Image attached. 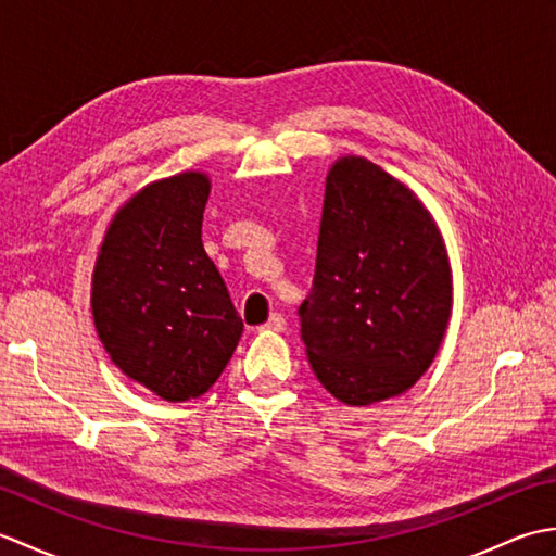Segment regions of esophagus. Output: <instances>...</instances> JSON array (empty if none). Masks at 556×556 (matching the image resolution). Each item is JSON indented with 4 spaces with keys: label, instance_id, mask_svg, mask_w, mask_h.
<instances>
[{
    "label": "esophagus",
    "instance_id": "34e87169",
    "mask_svg": "<svg viewBox=\"0 0 556 556\" xmlns=\"http://www.w3.org/2000/svg\"><path fill=\"white\" fill-rule=\"evenodd\" d=\"M285 327H287L285 315H281V313H271L269 320H267L265 325L257 327V332H285Z\"/></svg>",
    "mask_w": 556,
    "mask_h": 556
}]
</instances>
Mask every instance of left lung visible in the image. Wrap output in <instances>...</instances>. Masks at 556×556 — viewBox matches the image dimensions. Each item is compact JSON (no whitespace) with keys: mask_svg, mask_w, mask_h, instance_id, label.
<instances>
[{"mask_svg":"<svg viewBox=\"0 0 556 556\" xmlns=\"http://www.w3.org/2000/svg\"><path fill=\"white\" fill-rule=\"evenodd\" d=\"M454 285L430 210L375 162L344 155L325 181L301 339L317 380L346 406L408 392L452 317Z\"/></svg>","mask_w":556,"mask_h":556,"instance_id":"1","label":"left lung"}]
</instances>
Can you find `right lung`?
Segmentation results:
<instances>
[{
    "mask_svg": "<svg viewBox=\"0 0 556 556\" xmlns=\"http://www.w3.org/2000/svg\"><path fill=\"white\" fill-rule=\"evenodd\" d=\"M207 195L205 172L150 181L116 210L92 269L104 351L128 380L172 404L205 394L243 332L200 239Z\"/></svg>",
    "mask_w": 556,
    "mask_h": 556,
    "instance_id": "obj_1",
    "label": "right lung"
}]
</instances>
